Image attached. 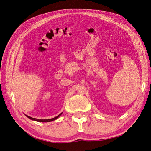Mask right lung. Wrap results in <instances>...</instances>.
Masks as SVG:
<instances>
[{
    "mask_svg": "<svg viewBox=\"0 0 151 151\" xmlns=\"http://www.w3.org/2000/svg\"><path fill=\"white\" fill-rule=\"evenodd\" d=\"M62 113H60V114L58 115V116H55V117L53 118V119H35V118H32V117H30V116H28V115H26V116H27L29 119L32 120V121H38V122H50V121H55V120H56L57 118L59 117V116L61 115Z\"/></svg>",
    "mask_w": 151,
    "mask_h": 151,
    "instance_id": "obj_1",
    "label": "right lung"
}]
</instances>
